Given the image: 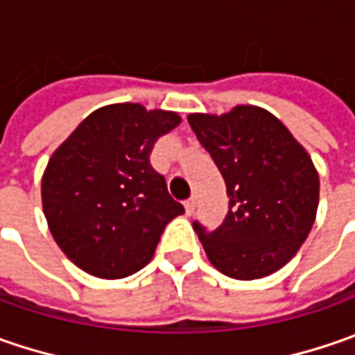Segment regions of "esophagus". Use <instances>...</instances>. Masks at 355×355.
I'll list each match as a JSON object with an SVG mask.
<instances>
[{
    "instance_id": "1",
    "label": "esophagus",
    "mask_w": 355,
    "mask_h": 355,
    "mask_svg": "<svg viewBox=\"0 0 355 355\" xmlns=\"http://www.w3.org/2000/svg\"><path fill=\"white\" fill-rule=\"evenodd\" d=\"M184 205H185V213H187V215H191V213H193V209H196V199L189 198L187 201H185Z\"/></svg>"
}]
</instances>
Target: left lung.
Here are the masks:
<instances>
[{"instance_id": "obj_1", "label": "left lung", "mask_w": 355, "mask_h": 355, "mask_svg": "<svg viewBox=\"0 0 355 355\" xmlns=\"http://www.w3.org/2000/svg\"><path fill=\"white\" fill-rule=\"evenodd\" d=\"M187 122L211 154L229 196V213L215 231L193 223L209 263L237 280L277 272L298 252L316 219L320 178L312 157L261 106L196 112Z\"/></svg>"}]
</instances>
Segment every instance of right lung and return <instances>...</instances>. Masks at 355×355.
I'll return each mask as SVG.
<instances>
[{
  "label": "right lung",
  "mask_w": 355,
  "mask_h": 355,
  "mask_svg": "<svg viewBox=\"0 0 355 355\" xmlns=\"http://www.w3.org/2000/svg\"><path fill=\"white\" fill-rule=\"evenodd\" d=\"M182 122L171 110L108 104L53 152L41 180L43 213L61 251L98 279L148 265L164 227L184 213L152 164V148Z\"/></svg>",
  "instance_id": "1"
}]
</instances>
